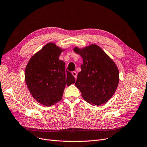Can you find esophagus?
<instances>
[{
	"label": "esophagus",
	"mask_w": 147,
	"mask_h": 147,
	"mask_svg": "<svg viewBox=\"0 0 147 147\" xmlns=\"http://www.w3.org/2000/svg\"><path fill=\"white\" fill-rule=\"evenodd\" d=\"M72 74L73 75V76L74 77V78L76 79V78H77V73L76 72V71H73L72 72Z\"/></svg>",
	"instance_id": "34e87169"
}]
</instances>
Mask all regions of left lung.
<instances>
[{
  "label": "left lung",
  "instance_id": "left-lung-1",
  "mask_svg": "<svg viewBox=\"0 0 147 147\" xmlns=\"http://www.w3.org/2000/svg\"><path fill=\"white\" fill-rule=\"evenodd\" d=\"M83 58L75 85L83 99L96 105L104 104L115 94L119 84V70L112 59L96 45L74 49Z\"/></svg>",
  "mask_w": 147,
  "mask_h": 147
}]
</instances>
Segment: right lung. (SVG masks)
Returning <instances> with one entry per match:
<instances>
[{"label":"right lung","mask_w":147,"mask_h":147,"mask_svg":"<svg viewBox=\"0 0 147 147\" xmlns=\"http://www.w3.org/2000/svg\"><path fill=\"white\" fill-rule=\"evenodd\" d=\"M62 50L49 43L32 56L27 64L25 82L32 97L40 104L51 106L62 99L65 85L75 82L59 57Z\"/></svg>","instance_id":"1"}]
</instances>
